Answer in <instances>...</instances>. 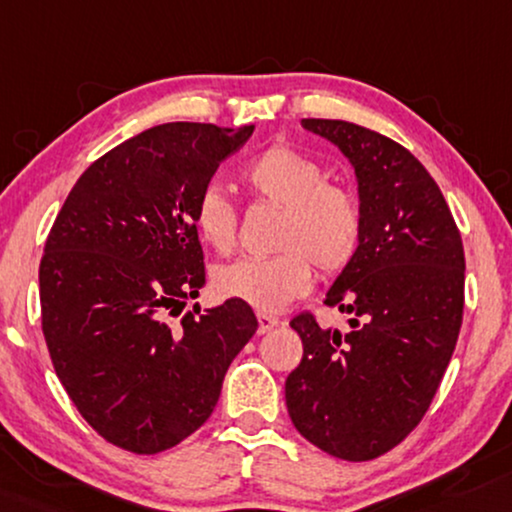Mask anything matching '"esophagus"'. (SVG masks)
Returning <instances> with one entry per match:
<instances>
[{"label": "esophagus", "mask_w": 512, "mask_h": 512, "mask_svg": "<svg viewBox=\"0 0 512 512\" xmlns=\"http://www.w3.org/2000/svg\"><path fill=\"white\" fill-rule=\"evenodd\" d=\"M257 331L259 334H266V331H273L276 329L278 325H280V320L278 318H273V315H266V313H259L257 315Z\"/></svg>", "instance_id": "1"}]
</instances>
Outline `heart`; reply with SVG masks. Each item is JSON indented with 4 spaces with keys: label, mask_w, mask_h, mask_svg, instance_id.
I'll return each instance as SVG.
<instances>
[{
    "label": "heart",
    "mask_w": 512,
    "mask_h": 512,
    "mask_svg": "<svg viewBox=\"0 0 512 512\" xmlns=\"http://www.w3.org/2000/svg\"><path fill=\"white\" fill-rule=\"evenodd\" d=\"M241 178L253 197L280 206L276 248L283 253L222 264L213 273V287L220 297L243 301L255 311H283L311 290V262L325 276H334L352 262L362 241V206L348 187L325 183L318 160L287 143L262 150ZM194 229L218 253L232 250L236 213L215 187L199 194Z\"/></svg>",
    "instance_id": "1"
}]
</instances>
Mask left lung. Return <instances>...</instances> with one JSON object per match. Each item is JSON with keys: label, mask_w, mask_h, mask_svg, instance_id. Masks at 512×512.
Masks as SVG:
<instances>
[{"label": "left lung", "mask_w": 512, "mask_h": 512, "mask_svg": "<svg viewBox=\"0 0 512 512\" xmlns=\"http://www.w3.org/2000/svg\"><path fill=\"white\" fill-rule=\"evenodd\" d=\"M355 169L362 241L325 304L350 331L301 313L304 357L285 380L292 424L338 459L385 455L417 427L448 369L464 313V246L429 171L387 136L306 118Z\"/></svg>", "instance_id": "left-lung-1"}]
</instances>
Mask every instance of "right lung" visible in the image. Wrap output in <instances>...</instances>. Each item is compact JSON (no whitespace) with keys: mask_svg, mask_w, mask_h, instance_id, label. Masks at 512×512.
Returning a JSON list of instances; mask_svg holds the SVG:
<instances>
[{"mask_svg":"<svg viewBox=\"0 0 512 512\" xmlns=\"http://www.w3.org/2000/svg\"><path fill=\"white\" fill-rule=\"evenodd\" d=\"M253 129H146L83 171L50 229L39 266L50 359L85 422L122 450L155 455L197 431L257 331L236 299L169 320L206 285L199 194Z\"/></svg>","mask_w":512,"mask_h":512,"instance_id":"right-lung-1","label":"right lung"}]
</instances>
